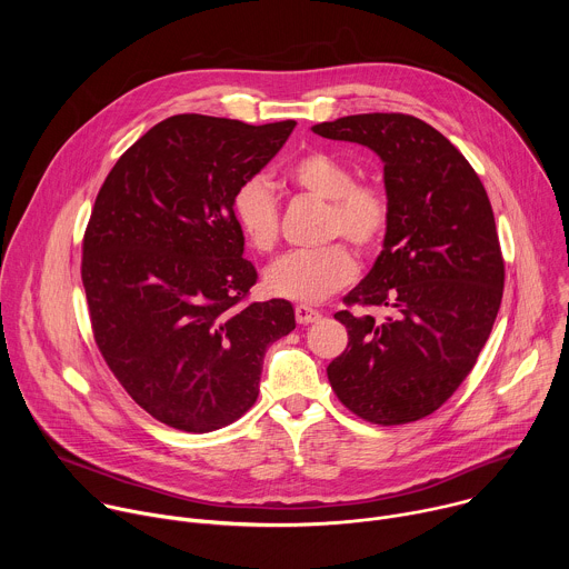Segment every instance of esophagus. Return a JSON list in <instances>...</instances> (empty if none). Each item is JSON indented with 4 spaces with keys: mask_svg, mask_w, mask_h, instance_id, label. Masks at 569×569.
Segmentation results:
<instances>
[{
    "mask_svg": "<svg viewBox=\"0 0 569 569\" xmlns=\"http://www.w3.org/2000/svg\"><path fill=\"white\" fill-rule=\"evenodd\" d=\"M295 317H297L299 323H312V321H317L321 317V312L310 308V306H306V303H299V306H295Z\"/></svg>",
    "mask_w": 569,
    "mask_h": 569,
    "instance_id": "34e87169",
    "label": "esophagus"
}]
</instances>
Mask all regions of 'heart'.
<instances>
[{"mask_svg":"<svg viewBox=\"0 0 569 569\" xmlns=\"http://www.w3.org/2000/svg\"><path fill=\"white\" fill-rule=\"evenodd\" d=\"M286 182L310 198L327 202L323 236H345L360 252L378 250L391 227V200L376 182L356 180L345 159L329 150H308L292 159ZM231 216L259 254L274 252L279 242L281 211L268 182L252 178L242 182L231 198ZM358 272L356 259L345 242H329L317 250H297L281 257L266 272L268 292L315 303L349 286Z\"/></svg>","mask_w":569,"mask_h":569,"instance_id":"1","label":"heart"}]
</instances>
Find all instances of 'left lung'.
Listing matches in <instances>:
<instances>
[{"label": "left lung", "mask_w": 569, "mask_h": 569, "mask_svg": "<svg viewBox=\"0 0 569 569\" xmlns=\"http://www.w3.org/2000/svg\"><path fill=\"white\" fill-rule=\"evenodd\" d=\"M385 161L391 227L371 272L336 312L349 345L327 373L340 402L376 426L437 412L491 336L505 259L491 200L468 159L430 123L400 112L312 126ZM390 308L376 320L367 307Z\"/></svg>", "instance_id": "obj_1"}]
</instances>
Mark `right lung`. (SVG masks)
I'll return each instance as SVG.
<instances>
[{
    "label": "right lung",
    "instance_id": "add662e5",
    "mask_svg": "<svg viewBox=\"0 0 569 569\" xmlns=\"http://www.w3.org/2000/svg\"><path fill=\"white\" fill-rule=\"evenodd\" d=\"M292 128L169 117L97 196L80 263L97 347L139 408L176 430L202 435L246 415L268 347L295 329L290 301H248L259 274L231 216L236 189Z\"/></svg>",
    "mask_w": 569,
    "mask_h": 569
}]
</instances>
